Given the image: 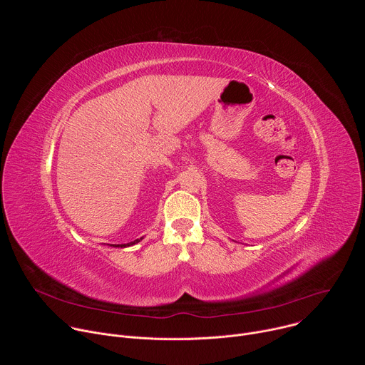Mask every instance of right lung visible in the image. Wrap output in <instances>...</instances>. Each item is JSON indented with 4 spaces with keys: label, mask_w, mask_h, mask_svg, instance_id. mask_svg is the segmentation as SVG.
Instances as JSON below:
<instances>
[{
    "label": "right lung",
    "mask_w": 365,
    "mask_h": 365,
    "mask_svg": "<svg viewBox=\"0 0 365 365\" xmlns=\"http://www.w3.org/2000/svg\"><path fill=\"white\" fill-rule=\"evenodd\" d=\"M140 240H141V238H140ZM140 240H134V241H131V242H128V244H118V245H114V247H127V245H133V244L140 242Z\"/></svg>",
    "instance_id": "1"
}]
</instances>
